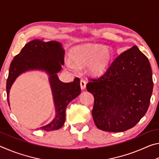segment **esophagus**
I'll use <instances>...</instances> for the list:
<instances>
[{"mask_svg":"<svg viewBox=\"0 0 159 159\" xmlns=\"http://www.w3.org/2000/svg\"><path fill=\"white\" fill-rule=\"evenodd\" d=\"M80 88L82 90H84L85 87H86V81L84 79H81L80 81Z\"/></svg>","mask_w":159,"mask_h":159,"instance_id":"1","label":"esophagus"}]
</instances>
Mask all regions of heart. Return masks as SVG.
<instances>
[{
  "label": "heart",
  "instance_id": "heart-1",
  "mask_svg": "<svg viewBox=\"0 0 159 159\" xmlns=\"http://www.w3.org/2000/svg\"><path fill=\"white\" fill-rule=\"evenodd\" d=\"M114 55L111 48L88 43L75 47L71 52V57L78 66H88L90 74L101 75L109 68ZM67 65L69 69H75V65L71 61H68Z\"/></svg>",
  "mask_w": 159,
  "mask_h": 159
}]
</instances>
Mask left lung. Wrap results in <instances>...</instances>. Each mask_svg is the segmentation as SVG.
Masks as SVG:
<instances>
[{
  "mask_svg": "<svg viewBox=\"0 0 159 159\" xmlns=\"http://www.w3.org/2000/svg\"><path fill=\"white\" fill-rule=\"evenodd\" d=\"M94 96V122L102 130L120 133L133 128L149 107L152 71L148 58L136 45L115 59L104 74L89 78Z\"/></svg>",
  "mask_w": 159,
  "mask_h": 159,
  "instance_id": "8db88e82",
  "label": "left lung"
}]
</instances>
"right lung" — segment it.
I'll use <instances>...</instances> for the list:
<instances>
[{
  "label": "right lung",
  "instance_id": "1",
  "mask_svg": "<svg viewBox=\"0 0 159 159\" xmlns=\"http://www.w3.org/2000/svg\"><path fill=\"white\" fill-rule=\"evenodd\" d=\"M64 50L57 41L43 42L34 40L25 45L20 52L15 56L10 66L6 83L7 102L13 82L19 75L28 70L41 69L49 74L52 88L56 116L52 122L40 128L45 131L55 130L62 127L65 121L67 105L80 93V79L76 78L73 82L63 83L58 79L57 73L64 63Z\"/></svg>",
  "mask_w": 159,
  "mask_h": 159
}]
</instances>
